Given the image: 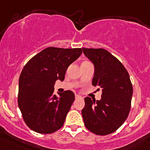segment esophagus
<instances>
[{
    "label": "esophagus",
    "instance_id": "34e87169",
    "mask_svg": "<svg viewBox=\"0 0 150 150\" xmlns=\"http://www.w3.org/2000/svg\"><path fill=\"white\" fill-rule=\"evenodd\" d=\"M82 98V97L80 96V95H77V94H75V98Z\"/></svg>",
    "mask_w": 150,
    "mask_h": 150
}]
</instances>
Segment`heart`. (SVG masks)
Listing matches in <instances>:
<instances>
[{"label":"heart","mask_w":150,"mask_h":150,"mask_svg":"<svg viewBox=\"0 0 150 150\" xmlns=\"http://www.w3.org/2000/svg\"><path fill=\"white\" fill-rule=\"evenodd\" d=\"M88 62V61H85V62Z\"/></svg>","instance_id":"1"}]
</instances>
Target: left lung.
<instances>
[{
	"label": "left lung",
	"mask_w": 150,
	"mask_h": 150,
	"mask_svg": "<svg viewBox=\"0 0 150 150\" xmlns=\"http://www.w3.org/2000/svg\"><path fill=\"white\" fill-rule=\"evenodd\" d=\"M95 66L92 84L102 89L100 100L85 98L82 115L88 130L98 135L114 132L129 115L133 93L129 73L124 65L103 48H83Z\"/></svg>",
	"instance_id": "obj_1"
}]
</instances>
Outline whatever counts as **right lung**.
<instances>
[{
  "instance_id": "right-lung-1",
  "label": "right lung",
  "mask_w": 150,
  "mask_h": 150,
  "mask_svg": "<svg viewBox=\"0 0 150 150\" xmlns=\"http://www.w3.org/2000/svg\"><path fill=\"white\" fill-rule=\"evenodd\" d=\"M82 52V48L49 47L25 65L19 78L18 104L30 129L51 134L63 125L75 95L66 90L57 97L53 95L54 84L64 80L67 67Z\"/></svg>"
}]
</instances>
